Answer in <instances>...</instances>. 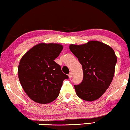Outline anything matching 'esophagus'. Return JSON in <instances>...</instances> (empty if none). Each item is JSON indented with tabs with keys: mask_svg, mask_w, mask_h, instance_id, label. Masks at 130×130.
Wrapping results in <instances>:
<instances>
[{
	"mask_svg": "<svg viewBox=\"0 0 130 130\" xmlns=\"http://www.w3.org/2000/svg\"><path fill=\"white\" fill-rule=\"evenodd\" d=\"M68 76L69 78H72V73H70L68 74Z\"/></svg>",
	"mask_w": 130,
	"mask_h": 130,
	"instance_id": "obj_1",
	"label": "esophagus"
}]
</instances>
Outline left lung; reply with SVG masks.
<instances>
[{
	"label": "left lung",
	"instance_id": "obj_1",
	"mask_svg": "<svg viewBox=\"0 0 130 130\" xmlns=\"http://www.w3.org/2000/svg\"><path fill=\"white\" fill-rule=\"evenodd\" d=\"M69 48L82 66V82L74 86L77 96L89 102L97 100L112 81L117 60L114 50L98 41L70 44Z\"/></svg>",
	"mask_w": 130,
	"mask_h": 130
}]
</instances>
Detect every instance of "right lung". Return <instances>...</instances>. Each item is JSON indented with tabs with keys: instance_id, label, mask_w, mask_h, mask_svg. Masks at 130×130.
<instances>
[{
	"instance_id": "1",
	"label": "right lung",
	"mask_w": 130,
	"mask_h": 130,
	"mask_svg": "<svg viewBox=\"0 0 130 130\" xmlns=\"http://www.w3.org/2000/svg\"><path fill=\"white\" fill-rule=\"evenodd\" d=\"M63 48L60 44L41 42L21 58L18 70L19 82L34 102L46 104L54 101L59 95L63 80L69 78L54 61Z\"/></svg>"
}]
</instances>
